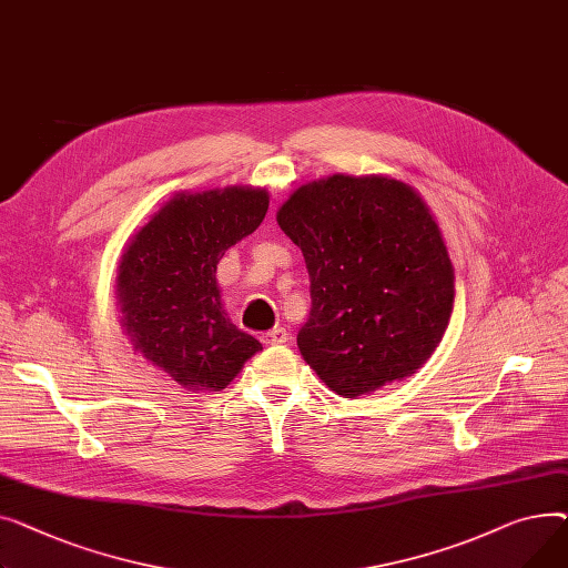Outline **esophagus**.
Here are the masks:
<instances>
[{"instance_id": "obj_1", "label": "esophagus", "mask_w": 568, "mask_h": 568, "mask_svg": "<svg viewBox=\"0 0 568 568\" xmlns=\"http://www.w3.org/2000/svg\"><path fill=\"white\" fill-rule=\"evenodd\" d=\"M288 339V332L284 327H273L268 332H263L261 335V342L265 346H277V344H284Z\"/></svg>"}]
</instances>
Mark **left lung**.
Returning <instances> with one entry per match:
<instances>
[{"instance_id":"obj_1","label":"left lung","mask_w":568,"mask_h":568,"mask_svg":"<svg viewBox=\"0 0 568 568\" xmlns=\"http://www.w3.org/2000/svg\"><path fill=\"white\" fill-rule=\"evenodd\" d=\"M277 222L307 263L297 348L318 378L355 398L415 374L454 307V265L422 196L387 176L335 174L297 187Z\"/></svg>"}]
</instances>
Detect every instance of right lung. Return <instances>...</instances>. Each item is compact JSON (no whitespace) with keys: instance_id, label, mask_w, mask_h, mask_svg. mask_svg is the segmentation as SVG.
<instances>
[{"instance_id":"1","label":"right lung","mask_w":568,"mask_h":568,"mask_svg":"<svg viewBox=\"0 0 568 568\" xmlns=\"http://www.w3.org/2000/svg\"><path fill=\"white\" fill-rule=\"evenodd\" d=\"M265 211L268 192L261 187L179 192L121 256L116 297L132 348L190 392L224 389L261 351L226 318L215 273Z\"/></svg>"}]
</instances>
